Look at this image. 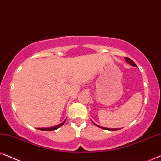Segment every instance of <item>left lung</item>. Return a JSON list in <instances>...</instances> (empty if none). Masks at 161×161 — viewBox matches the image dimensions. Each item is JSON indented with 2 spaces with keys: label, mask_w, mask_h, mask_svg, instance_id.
<instances>
[{
  "label": "left lung",
  "mask_w": 161,
  "mask_h": 161,
  "mask_svg": "<svg viewBox=\"0 0 161 161\" xmlns=\"http://www.w3.org/2000/svg\"><path fill=\"white\" fill-rule=\"evenodd\" d=\"M125 59L126 62H127L128 64H131V66H134V67H137V65H136V64H135V63L133 61H132L131 59H130L129 58H127V57H125ZM92 122H93V121H92ZM93 124H94L95 125H97V126H98V127L101 128V129H105V130H108V131H117V130H119V129H110V128H105V127H103V126H100V125H97V124L94 123H93Z\"/></svg>",
  "instance_id": "8db88e82"
}]
</instances>
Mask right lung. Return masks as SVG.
Wrapping results in <instances>:
<instances>
[{
  "mask_svg": "<svg viewBox=\"0 0 161 161\" xmlns=\"http://www.w3.org/2000/svg\"><path fill=\"white\" fill-rule=\"evenodd\" d=\"M67 118L65 119V120H64V122H62V123L58 124V125H55V126H53V127H49V128H37V129L40 130V131H54V130H56L58 129V128H60L61 126L63 125L64 124V123H65Z\"/></svg>",
  "mask_w": 161,
  "mask_h": 161,
  "instance_id": "add662e5",
  "label": "right lung"
}]
</instances>
